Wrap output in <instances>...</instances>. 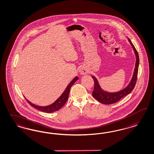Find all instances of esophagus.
I'll return each mask as SVG.
<instances>
[{
    "label": "esophagus",
    "instance_id": "esophagus-1",
    "mask_svg": "<svg viewBox=\"0 0 154 154\" xmlns=\"http://www.w3.org/2000/svg\"><path fill=\"white\" fill-rule=\"evenodd\" d=\"M79 72L81 75H86L88 73V70L85 67H84V66H82L79 68Z\"/></svg>",
    "mask_w": 154,
    "mask_h": 154
}]
</instances>
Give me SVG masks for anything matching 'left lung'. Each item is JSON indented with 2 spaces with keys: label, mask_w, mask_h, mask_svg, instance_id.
<instances>
[{
  "label": "left lung",
  "mask_w": 154,
  "mask_h": 154,
  "mask_svg": "<svg viewBox=\"0 0 154 154\" xmlns=\"http://www.w3.org/2000/svg\"><path fill=\"white\" fill-rule=\"evenodd\" d=\"M128 40H129V42H130L135 53V56H136V63H135V69L134 71V73L132 77V79H131V82L126 86V88L118 92L108 93L107 91H104L102 89L99 84L98 83L97 79L94 75L92 76V78L93 79L94 81V89L93 91V96L94 98H95L99 102L102 103L103 104H111L116 103L117 102L119 101L121 98L125 97L127 95L131 93L135 87V84L137 79L140 59H139L138 52L136 50L135 47L134 46L133 44L132 43V42H131L129 39H128Z\"/></svg>",
  "instance_id": "1"
}]
</instances>
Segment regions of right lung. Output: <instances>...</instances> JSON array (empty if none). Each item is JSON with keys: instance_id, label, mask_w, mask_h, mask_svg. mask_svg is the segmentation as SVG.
<instances>
[{"instance_id": "right-lung-1", "label": "right lung", "mask_w": 154, "mask_h": 154, "mask_svg": "<svg viewBox=\"0 0 154 154\" xmlns=\"http://www.w3.org/2000/svg\"><path fill=\"white\" fill-rule=\"evenodd\" d=\"M79 77L77 76H76L74 79H73L69 84L68 85V86L66 87V88L64 90V91L63 92V93L61 95L60 97L58 98L56 101L54 103H53L47 106H38L37 105H35L33 103L29 102L28 100L26 99V100H27V102L29 103V104L33 107L37 109L38 110H39L43 112H46V113H52V112H55L58 110H59L60 108L63 107V106L65 104V103L66 102L68 96H69V94L70 91V88L72 87V86L75 84V82L78 80Z\"/></svg>"}]
</instances>
